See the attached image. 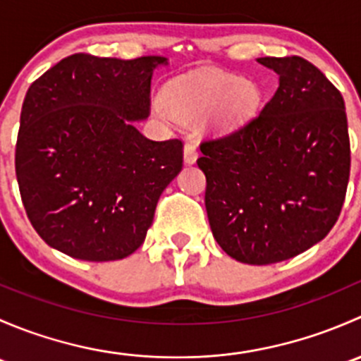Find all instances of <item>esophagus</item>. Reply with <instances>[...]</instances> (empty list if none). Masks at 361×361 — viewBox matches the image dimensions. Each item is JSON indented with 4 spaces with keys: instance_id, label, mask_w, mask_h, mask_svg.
<instances>
[{
    "instance_id": "esophagus-1",
    "label": "esophagus",
    "mask_w": 361,
    "mask_h": 361,
    "mask_svg": "<svg viewBox=\"0 0 361 361\" xmlns=\"http://www.w3.org/2000/svg\"><path fill=\"white\" fill-rule=\"evenodd\" d=\"M197 157H199L197 145L190 143V141H188V143H185V147H183V159H185V162H187V164H195V160H197Z\"/></svg>"
}]
</instances>
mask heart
<instances>
[{
  "instance_id": "heart-1",
  "label": "heart",
  "mask_w": 361,
  "mask_h": 361,
  "mask_svg": "<svg viewBox=\"0 0 361 361\" xmlns=\"http://www.w3.org/2000/svg\"><path fill=\"white\" fill-rule=\"evenodd\" d=\"M164 103L183 118L209 113L216 133H231L246 123L262 101L260 87L235 73L194 71L176 76L164 87Z\"/></svg>"
}]
</instances>
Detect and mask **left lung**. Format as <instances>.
Instances as JSON below:
<instances>
[{"label": "left lung", "mask_w": 361, "mask_h": 361, "mask_svg": "<svg viewBox=\"0 0 361 361\" xmlns=\"http://www.w3.org/2000/svg\"><path fill=\"white\" fill-rule=\"evenodd\" d=\"M279 85L260 113L201 145L206 211L220 248L238 262L288 260L336 225L349 181L341 92L298 56L258 57Z\"/></svg>", "instance_id": "left-lung-1"}]
</instances>
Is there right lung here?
Instances as JSON below:
<instances>
[{
    "instance_id": "1",
    "label": "right lung",
    "mask_w": 361,
    "mask_h": 361,
    "mask_svg": "<svg viewBox=\"0 0 361 361\" xmlns=\"http://www.w3.org/2000/svg\"><path fill=\"white\" fill-rule=\"evenodd\" d=\"M160 56L123 61L73 54L31 83L20 111L16 173L29 221L52 248L110 262L143 245L164 188L183 167L180 140L136 129L150 115Z\"/></svg>"
}]
</instances>
